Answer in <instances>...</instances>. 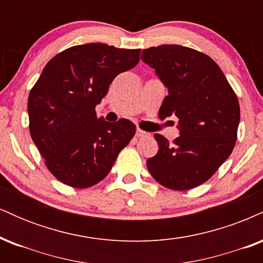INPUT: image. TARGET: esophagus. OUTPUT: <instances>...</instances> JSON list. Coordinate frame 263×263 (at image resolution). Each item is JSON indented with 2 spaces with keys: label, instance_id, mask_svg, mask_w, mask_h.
<instances>
[{
  "label": "esophagus",
  "instance_id": "obj_1",
  "mask_svg": "<svg viewBox=\"0 0 263 263\" xmlns=\"http://www.w3.org/2000/svg\"><path fill=\"white\" fill-rule=\"evenodd\" d=\"M146 135H147V132L142 131V129H140V128L136 129V137H143V136H146Z\"/></svg>",
  "mask_w": 263,
  "mask_h": 263
}]
</instances>
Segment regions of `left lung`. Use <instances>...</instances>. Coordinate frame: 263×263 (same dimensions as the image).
I'll list each match as a JSON object with an SVG mask.
<instances>
[{
	"label": "left lung",
	"mask_w": 263,
	"mask_h": 263,
	"mask_svg": "<svg viewBox=\"0 0 263 263\" xmlns=\"http://www.w3.org/2000/svg\"><path fill=\"white\" fill-rule=\"evenodd\" d=\"M142 60L168 89L159 117H178L173 142L156 134L158 152L147 159L152 177L165 188L188 190L213 177L231 155L240 105L228 79L206 54L176 44L151 47Z\"/></svg>",
	"instance_id": "left-lung-1"
}]
</instances>
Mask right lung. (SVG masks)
Listing matches in <instances>:
<instances>
[{
    "label": "right lung",
    "mask_w": 263,
    "mask_h": 263,
    "mask_svg": "<svg viewBox=\"0 0 263 263\" xmlns=\"http://www.w3.org/2000/svg\"><path fill=\"white\" fill-rule=\"evenodd\" d=\"M140 49L104 43L74 45L44 66L28 96L29 132L45 165L73 188L101 182L135 136L136 126L121 119H98L96 105L120 73L135 68Z\"/></svg>",
    "instance_id": "obj_1"
}]
</instances>
